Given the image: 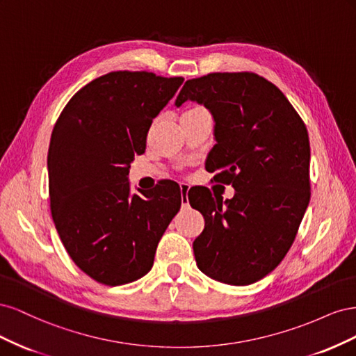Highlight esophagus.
Returning <instances> with one entry per match:
<instances>
[{"instance_id": "obj_1", "label": "esophagus", "mask_w": 356, "mask_h": 356, "mask_svg": "<svg viewBox=\"0 0 356 356\" xmlns=\"http://www.w3.org/2000/svg\"><path fill=\"white\" fill-rule=\"evenodd\" d=\"M179 190H181V203H182V207H188V190H190V186L186 184V182H182V184H179Z\"/></svg>"}]
</instances>
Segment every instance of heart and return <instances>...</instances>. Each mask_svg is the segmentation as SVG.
Here are the masks:
<instances>
[{
  "label": "heart",
  "mask_w": 356,
  "mask_h": 356,
  "mask_svg": "<svg viewBox=\"0 0 356 356\" xmlns=\"http://www.w3.org/2000/svg\"><path fill=\"white\" fill-rule=\"evenodd\" d=\"M196 110H202V108H193V110H190V111H196ZM190 111H187V113H190Z\"/></svg>",
  "instance_id": "obj_1"
}]
</instances>
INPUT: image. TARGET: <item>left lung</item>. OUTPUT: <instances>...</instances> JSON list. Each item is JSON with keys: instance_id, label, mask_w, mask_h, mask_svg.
Instances as JSON below:
<instances>
[{"instance_id": "left-lung-1", "label": "left lung", "mask_w": 356, "mask_h": 356, "mask_svg": "<svg viewBox=\"0 0 356 356\" xmlns=\"http://www.w3.org/2000/svg\"><path fill=\"white\" fill-rule=\"evenodd\" d=\"M196 101L215 122L207 170L232 184L234 196L208 188L190 204L204 218L193 242L200 270L229 285L270 273L293 245L310 200L307 129L275 84L254 72H212L187 80L175 101Z\"/></svg>"}]
</instances>
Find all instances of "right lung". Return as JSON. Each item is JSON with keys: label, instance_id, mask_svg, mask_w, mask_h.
I'll return each mask as SVG.
<instances>
[{"label": "right lung", "instance_id": "add662e5", "mask_svg": "<svg viewBox=\"0 0 356 356\" xmlns=\"http://www.w3.org/2000/svg\"><path fill=\"white\" fill-rule=\"evenodd\" d=\"M184 81L114 71L75 93L53 127L49 195L67 252L96 282H134L153 267L156 248L181 208L174 181L132 195L129 168L145 152L153 118Z\"/></svg>", "mask_w": 356, "mask_h": 356}]
</instances>
